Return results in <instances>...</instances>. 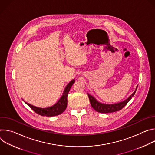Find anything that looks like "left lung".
Wrapping results in <instances>:
<instances>
[{
	"label": "left lung",
	"instance_id": "left-lung-1",
	"mask_svg": "<svg viewBox=\"0 0 155 155\" xmlns=\"http://www.w3.org/2000/svg\"><path fill=\"white\" fill-rule=\"evenodd\" d=\"M137 86L136 87V89L134 91V92L132 93L127 99L121 102H119L117 104H103L99 102L96 99L95 97H94L93 96L90 95V94L87 93V96L89 97L90 101L92 107L96 110V112L102 113V114H108V113L117 112L121 110L127 104V102L132 99V97L134 96L137 90Z\"/></svg>",
	"mask_w": 155,
	"mask_h": 155
}]
</instances>
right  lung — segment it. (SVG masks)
<instances>
[{
	"label": "right lung",
	"mask_w": 155,
	"mask_h": 155,
	"mask_svg": "<svg viewBox=\"0 0 155 155\" xmlns=\"http://www.w3.org/2000/svg\"><path fill=\"white\" fill-rule=\"evenodd\" d=\"M75 83V80H72L65 87L64 91L63 94L58 102L54 105L48 107V108H39L35 106H34L30 104H28L25 102V103L31 107L32 110L37 113V114L41 116L46 117H54L61 114L65 111L68 105V96L70 91L71 87Z\"/></svg>",
	"instance_id": "obj_1"
}]
</instances>
